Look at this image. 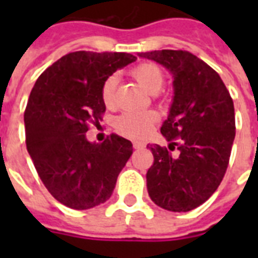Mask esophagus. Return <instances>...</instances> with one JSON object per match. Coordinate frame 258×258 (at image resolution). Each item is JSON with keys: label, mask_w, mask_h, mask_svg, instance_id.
Masks as SVG:
<instances>
[{"label": "esophagus", "mask_w": 258, "mask_h": 258, "mask_svg": "<svg viewBox=\"0 0 258 258\" xmlns=\"http://www.w3.org/2000/svg\"><path fill=\"white\" fill-rule=\"evenodd\" d=\"M133 146H134V149H143L146 145L141 141H133Z\"/></svg>", "instance_id": "obj_1"}]
</instances>
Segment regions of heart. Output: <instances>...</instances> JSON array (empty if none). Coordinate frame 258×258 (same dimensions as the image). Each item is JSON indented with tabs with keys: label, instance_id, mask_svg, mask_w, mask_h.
Masks as SVG:
<instances>
[{
	"label": "heart",
	"instance_id": "1",
	"mask_svg": "<svg viewBox=\"0 0 258 258\" xmlns=\"http://www.w3.org/2000/svg\"><path fill=\"white\" fill-rule=\"evenodd\" d=\"M142 88L149 93L159 92L165 84V74L163 71L153 62H142L134 67L130 71ZM116 76H108L101 86V100L107 108H113L116 99H115V88H116ZM157 121V115L151 111L146 112H124L117 117L116 127L123 135L130 138L143 137L151 130V125Z\"/></svg>",
	"mask_w": 258,
	"mask_h": 258
}]
</instances>
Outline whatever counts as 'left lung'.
Here are the masks:
<instances>
[{
    "label": "left lung",
    "mask_w": 258,
    "mask_h": 258,
    "mask_svg": "<svg viewBox=\"0 0 258 258\" xmlns=\"http://www.w3.org/2000/svg\"><path fill=\"white\" fill-rule=\"evenodd\" d=\"M171 72L174 99L161 127L169 149L151 145L146 179L153 202L170 212L198 208L220 186L236 137L234 105L220 75L187 50L139 53Z\"/></svg>",
    "instance_id": "1"
}]
</instances>
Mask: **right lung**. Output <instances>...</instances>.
<instances>
[{
    "mask_svg": "<svg viewBox=\"0 0 258 258\" xmlns=\"http://www.w3.org/2000/svg\"><path fill=\"white\" fill-rule=\"evenodd\" d=\"M137 60L119 52H72L40 75L26 104V149L42 183L71 209L104 204L119 172L133 154V143L111 134L91 143L89 123L101 120V86L119 68Z\"/></svg>",
    "mask_w": 258,
    "mask_h": 258,
    "instance_id": "add662e5",
    "label": "right lung"
}]
</instances>
